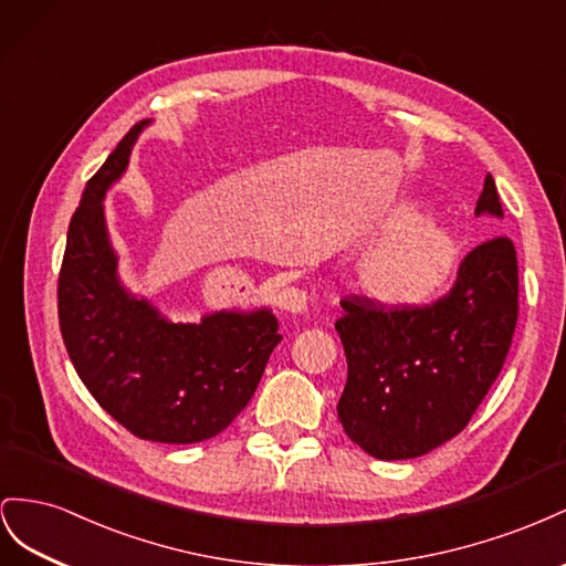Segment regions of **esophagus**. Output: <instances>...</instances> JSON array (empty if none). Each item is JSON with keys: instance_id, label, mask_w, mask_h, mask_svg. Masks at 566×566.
<instances>
[{"instance_id": "34e87169", "label": "esophagus", "mask_w": 566, "mask_h": 566, "mask_svg": "<svg viewBox=\"0 0 566 566\" xmlns=\"http://www.w3.org/2000/svg\"><path fill=\"white\" fill-rule=\"evenodd\" d=\"M305 305H308V296H305V292H298V289H292V292L286 294V308L292 311V313L305 311Z\"/></svg>"}]
</instances>
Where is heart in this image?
Instances as JSON below:
<instances>
[{
    "instance_id": "b5f03b06",
    "label": "heart",
    "mask_w": 566,
    "mask_h": 566,
    "mask_svg": "<svg viewBox=\"0 0 566 566\" xmlns=\"http://www.w3.org/2000/svg\"><path fill=\"white\" fill-rule=\"evenodd\" d=\"M377 234L355 268V286L381 308H424L458 280L464 241L443 216L402 201L379 220Z\"/></svg>"
}]
</instances>
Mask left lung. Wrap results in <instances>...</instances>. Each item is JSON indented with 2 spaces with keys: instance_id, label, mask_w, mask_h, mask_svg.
I'll return each mask as SVG.
<instances>
[{
  "instance_id": "obj_1",
  "label": "left lung",
  "mask_w": 566,
  "mask_h": 566,
  "mask_svg": "<svg viewBox=\"0 0 566 566\" xmlns=\"http://www.w3.org/2000/svg\"><path fill=\"white\" fill-rule=\"evenodd\" d=\"M474 216L503 218L491 172ZM516 251L507 237L467 253L450 292L417 311L342 301L348 379L338 422L377 460L427 455L458 436L507 358L516 325Z\"/></svg>"
}]
</instances>
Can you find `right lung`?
<instances>
[{
  "label": "right lung",
  "instance_id": "right-lung-1",
  "mask_svg": "<svg viewBox=\"0 0 566 566\" xmlns=\"http://www.w3.org/2000/svg\"><path fill=\"white\" fill-rule=\"evenodd\" d=\"M149 123L123 137L71 218L59 274V325L77 377L118 424L144 441L199 443L247 408L282 334L270 308L172 322L123 284L104 199Z\"/></svg>",
  "mask_w": 566,
  "mask_h": 566
}]
</instances>
